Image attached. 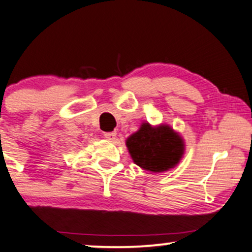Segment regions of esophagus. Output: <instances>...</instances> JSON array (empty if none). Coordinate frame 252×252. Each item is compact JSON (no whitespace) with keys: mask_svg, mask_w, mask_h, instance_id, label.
<instances>
[{"mask_svg":"<svg viewBox=\"0 0 252 252\" xmlns=\"http://www.w3.org/2000/svg\"><path fill=\"white\" fill-rule=\"evenodd\" d=\"M103 137H105L106 139L113 140V139H115L116 132L115 131H113V132H103Z\"/></svg>","mask_w":252,"mask_h":252,"instance_id":"esophagus-1","label":"esophagus"}]
</instances>
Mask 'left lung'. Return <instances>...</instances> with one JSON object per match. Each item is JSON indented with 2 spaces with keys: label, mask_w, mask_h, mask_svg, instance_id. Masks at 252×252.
<instances>
[{
  "label": "left lung",
  "mask_w": 252,
  "mask_h": 252,
  "mask_svg": "<svg viewBox=\"0 0 252 252\" xmlns=\"http://www.w3.org/2000/svg\"><path fill=\"white\" fill-rule=\"evenodd\" d=\"M130 157L140 168L151 173H163L174 168L183 158V137L168 124L151 126L143 122L126 140Z\"/></svg>",
  "instance_id": "8db88e82"
}]
</instances>
